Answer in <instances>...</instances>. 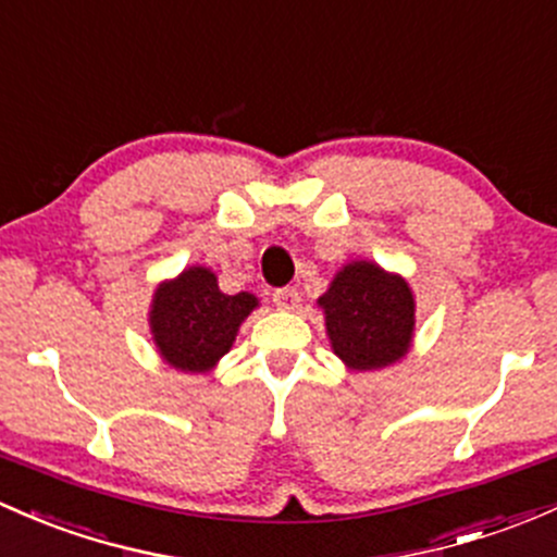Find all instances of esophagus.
<instances>
[{"label": "esophagus", "instance_id": "obj_1", "mask_svg": "<svg viewBox=\"0 0 557 557\" xmlns=\"http://www.w3.org/2000/svg\"><path fill=\"white\" fill-rule=\"evenodd\" d=\"M272 301L277 304L280 309H296L298 304H301V296H298L296 288H290V285H285V288L274 290Z\"/></svg>", "mask_w": 557, "mask_h": 557}]
</instances>
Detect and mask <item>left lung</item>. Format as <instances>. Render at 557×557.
<instances>
[{
  "label": "left lung",
  "instance_id": "obj_1",
  "mask_svg": "<svg viewBox=\"0 0 557 557\" xmlns=\"http://www.w3.org/2000/svg\"><path fill=\"white\" fill-rule=\"evenodd\" d=\"M325 327L333 352L355 371L400 360L413 333V296L406 280L376 263L355 261L336 274L325 296Z\"/></svg>",
  "mask_w": 557,
  "mask_h": 557
}]
</instances>
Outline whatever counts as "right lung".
<instances>
[{
  "label": "right lung",
  "instance_id": "obj_1",
  "mask_svg": "<svg viewBox=\"0 0 557 557\" xmlns=\"http://www.w3.org/2000/svg\"><path fill=\"white\" fill-rule=\"evenodd\" d=\"M256 304L250 294H221L210 269H186L178 280L157 288L151 304V333L160 355L178 371H208L230 352L239 323Z\"/></svg>",
  "mask_w": 557,
  "mask_h": 557
}]
</instances>
